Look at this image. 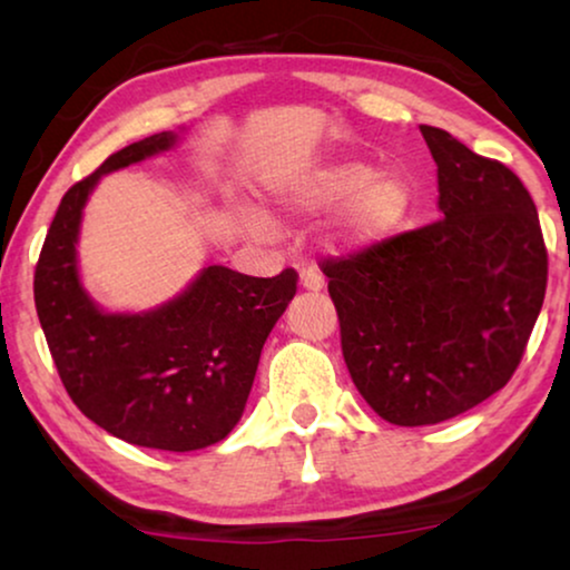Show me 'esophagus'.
I'll use <instances>...</instances> for the list:
<instances>
[{"mask_svg": "<svg viewBox=\"0 0 570 570\" xmlns=\"http://www.w3.org/2000/svg\"><path fill=\"white\" fill-rule=\"evenodd\" d=\"M301 287H303V291H311V293L324 291V277L318 275V269L306 267L301 272Z\"/></svg>", "mask_w": 570, "mask_h": 570, "instance_id": "esophagus-1", "label": "esophagus"}]
</instances>
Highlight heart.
<instances>
[{
  "label": "heart",
  "instance_id": "heart-1",
  "mask_svg": "<svg viewBox=\"0 0 570 570\" xmlns=\"http://www.w3.org/2000/svg\"><path fill=\"white\" fill-rule=\"evenodd\" d=\"M287 197L301 209H330L347 202L342 240L350 246H371L396 230L410 209V189L400 176L376 174L365 163L345 160L293 178ZM254 236H267L269 220L259 213L246 217Z\"/></svg>",
  "mask_w": 570,
  "mask_h": 570
}]
</instances>
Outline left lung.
<instances>
[{
    "label": "left lung",
    "mask_w": 570,
    "mask_h": 570,
    "mask_svg": "<svg viewBox=\"0 0 570 570\" xmlns=\"http://www.w3.org/2000/svg\"><path fill=\"white\" fill-rule=\"evenodd\" d=\"M443 217L324 259L342 355L394 425H435L509 384L548 287L540 217L511 168L420 127Z\"/></svg>",
    "instance_id": "1"
}]
</instances>
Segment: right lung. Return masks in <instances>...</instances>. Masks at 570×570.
<instances>
[{"mask_svg": "<svg viewBox=\"0 0 570 570\" xmlns=\"http://www.w3.org/2000/svg\"><path fill=\"white\" fill-rule=\"evenodd\" d=\"M160 131L108 155L59 202L36 264L33 298L61 384L85 417L145 449L194 451L240 420L272 326L298 291V272L248 277L213 264L150 314H100L77 279L85 199L108 170L168 150Z\"/></svg>", "mask_w": 570, "mask_h": 570, "instance_id": "obj_1", "label": "right lung"}]
</instances>
